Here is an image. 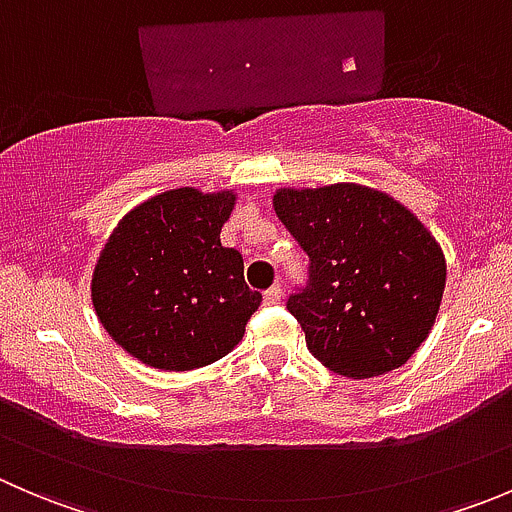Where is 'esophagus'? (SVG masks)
Instances as JSON below:
<instances>
[{
	"instance_id": "34e87169",
	"label": "esophagus",
	"mask_w": 512,
	"mask_h": 512,
	"mask_svg": "<svg viewBox=\"0 0 512 512\" xmlns=\"http://www.w3.org/2000/svg\"><path fill=\"white\" fill-rule=\"evenodd\" d=\"M262 299H265V304H280L282 302V289H280V285L267 289V292L262 294Z\"/></svg>"
}]
</instances>
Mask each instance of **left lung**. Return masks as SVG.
Returning <instances> with one entry per match:
<instances>
[{
    "label": "left lung",
    "mask_w": 512,
    "mask_h": 512,
    "mask_svg": "<svg viewBox=\"0 0 512 512\" xmlns=\"http://www.w3.org/2000/svg\"><path fill=\"white\" fill-rule=\"evenodd\" d=\"M272 208L312 260L309 287L287 309L314 359L349 379L404 366L426 342L446 287L431 230L359 183L280 188Z\"/></svg>",
    "instance_id": "left-lung-1"
}]
</instances>
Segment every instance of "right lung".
I'll return each instance as SVG.
<instances>
[{
  "instance_id": "right-lung-1",
  "label": "right lung",
  "mask_w": 512,
  "mask_h": 512,
  "mask_svg": "<svg viewBox=\"0 0 512 512\" xmlns=\"http://www.w3.org/2000/svg\"><path fill=\"white\" fill-rule=\"evenodd\" d=\"M235 190L175 188L128 210L98 252L91 302L108 337L141 364L190 371L240 344L262 302L242 255L220 242Z\"/></svg>"
}]
</instances>
